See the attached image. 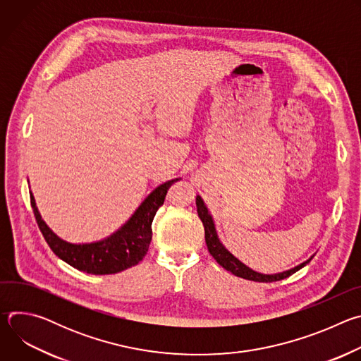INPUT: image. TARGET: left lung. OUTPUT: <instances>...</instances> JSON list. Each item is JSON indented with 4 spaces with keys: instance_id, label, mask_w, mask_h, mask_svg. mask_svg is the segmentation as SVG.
<instances>
[{
    "instance_id": "1",
    "label": "left lung",
    "mask_w": 361,
    "mask_h": 361,
    "mask_svg": "<svg viewBox=\"0 0 361 361\" xmlns=\"http://www.w3.org/2000/svg\"><path fill=\"white\" fill-rule=\"evenodd\" d=\"M195 204H197V213H198V217L204 226V233H205V244H207V248L210 251V254L214 257V260L223 267L226 269L227 271L233 273L234 276L237 277H241V279H245V280H251V281H259V283H271V281H279V280H283V279H287L290 277L291 274H294L295 271H298L300 269H302L308 262L288 270V271H284V273H279V274H262V273H257V271H252L251 269H248L247 266H244L241 262H238L235 257L226 250V247L220 243L219 237H217V233H216V227H214V223H213V219L212 216L209 214V210L207 207H205L202 200L200 195H197L195 198Z\"/></svg>"
}]
</instances>
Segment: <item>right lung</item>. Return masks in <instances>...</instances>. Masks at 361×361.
<instances>
[{
	"instance_id": "right-lung-1",
	"label": "right lung",
	"mask_w": 361,
	"mask_h": 361,
	"mask_svg": "<svg viewBox=\"0 0 361 361\" xmlns=\"http://www.w3.org/2000/svg\"><path fill=\"white\" fill-rule=\"evenodd\" d=\"M177 180H170L154 190L128 223L111 237L91 244H70L59 238L41 220L32 194L30 195L31 207L47 244L63 262L88 274H114L138 264L144 259L152 237V219L163 205L170 185Z\"/></svg>"
}]
</instances>
